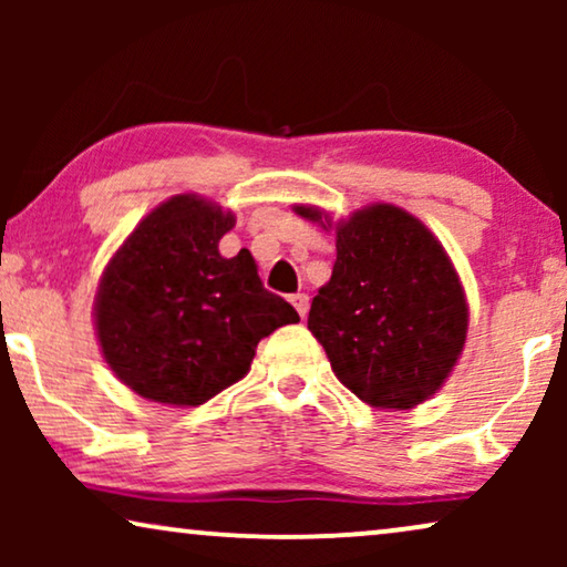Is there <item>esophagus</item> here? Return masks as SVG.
<instances>
[{"instance_id":"1","label":"esophagus","mask_w":567,"mask_h":567,"mask_svg":"<svg viewBox=\"0 0 567 567\" xmlns=\"http://www.w3.org/2000/svg\"><path fill=\"white\" fill-rule=\"evenodd\" d=\"M291 305L297 307L299 317H301V320H305L307 312H309V297H307V293H293V297H291Z\"/></svg>"}]
</instances>
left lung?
I'll use <instances>...</instances> for the list:
<instances>
[{
    "mask_svg": "<svg viewBox=\"0 0 567 567\" xmlns=\"http://www.w3.org/2000/svg\"><path fill=\"white\" fill-rule=\"evenodd\" d=\"M293 212L336 229V266L307 320L336 377L379 410H410L436 394L470 324L460 274L436 235L392 204L338 224L317 206Z\"/></svg>",
    "mask_w": 567,
    "mask_h": 567,
    "instance_id": "8db88e82",
    "label": "left lung"
}]
</instances>
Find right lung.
<instances>
[{
	"label": "right lung",
	"mask_w": 567,
	"mask_h": 567,
	"mask_svg": "<svg viewBox=\"0 0 567 567\" xmlns=\"http://www.w3.org/2000/svg\"><path fill=\"white\" fill-rule=\"evenodd\" d=\"M235 214L196 193L152 208L103 270L95 332L113 374L162 405L196 408L250 371L255 348L299 322L250 250L224 258Z\"/></svg>",
	"instance_id": "add662e5"
}]
</instances>
